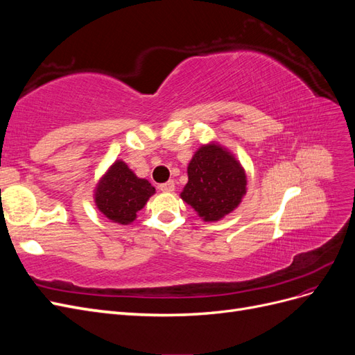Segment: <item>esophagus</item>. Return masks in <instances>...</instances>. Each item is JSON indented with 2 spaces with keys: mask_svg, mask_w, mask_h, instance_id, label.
<instances>
[{
  "mask_svg": "<svg viewBox=\"0 0 355 355\" xmlns=\"http://www.w3.org/2000/svg\"><path fill=\"white\" fill-rule=\"evenodd\" d=\"M159 191L173 192L175 191V182L173 180H168V182H166V184H161L159 185Z\"/></svg>",
  "mask_w": 355,
  "mask_h": 355,
  "instance_id": "obj_1",
  "label": "esophagus"
}]
</instances>
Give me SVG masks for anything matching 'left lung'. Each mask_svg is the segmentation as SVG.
I'll list each match as a JSON object with an SVG mask.
<instances>
[{"mask_svg": "<svg viewBox=\"0 0 355 355\" xmlns=\"http://www.w3.org/2000/svg\"><path fill=\"white\" fill-rule=\"evenodd\" d=\"M180 198L204 222H218L237 209L247 192V175L228 148L211 141L192 155Z\"/></svg>", "mask_w": 355, "mask_h": 355, "instance_id": "8db88e82", "label": "left lung"}]
</instances>
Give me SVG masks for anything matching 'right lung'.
Instances as JSON below:
<instances>
[{"label":"right lung","instance_id":"right-lung-1","mask_svg":"<svg viewBox=\"0 0 355 355\" xmlns=\"http://www.w3.org/2000/svg\"><path fill=\"white\" fill-rule=\"evenodd\" d=\"M94 204L106 219L118 225H130L137 211L155 194L146 179L137 178L123 159H115L94 188Z\"/></svg>","mask_w":355,"mask_h":355}]
</instances>
